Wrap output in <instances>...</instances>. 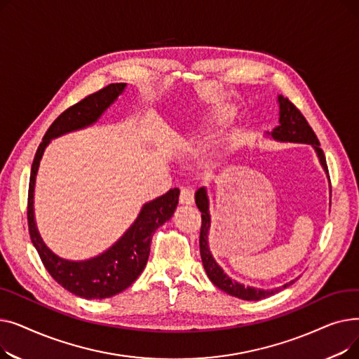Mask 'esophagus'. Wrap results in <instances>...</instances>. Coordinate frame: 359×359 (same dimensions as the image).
Wrapping results in <instances>:
<instances>
[{
  "mask_svg": "<svg viewBox=\"0 0 359 359\" xmlns=\"http://www.w3.org/2000/svg\"><path fill=\"white\" fill-rule=\"evenodd\" d=\"M179 201L183 205H192L194 203V191L191 189V187H182Z\"/></svg>",
  "mask_w": 359,
  "mask_h": 359,
  "instance_id": "34e87169",
  "label": "esophagus"
}]
</instances>
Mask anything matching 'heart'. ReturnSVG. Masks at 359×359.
I'll return each instance as SVG.
<instances>
[{"instance_id":"heart-1","label":"heart","mask_w":359,"mask_h":359,"mask_svg":"<svg viewBox=\"0 0 359 359\" xmlns=\"http://www.w3.org/2000/svg\"><path fill=\"white\" fill-rule=\"evenodd\" d=\"M233 116H234V110H233L231 107L224 106V107L215 109V110L211 113L210 122H211L212 125H224V123H227L229 121H231Z\"/></svg>"}]
</instances>
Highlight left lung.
I'll use <instances>...</instances> for the list:
<instances>
[{"instance_id":"1","label":"left lung","mask_w":359,"mask_h":359,"mask_svg":"<svg viewBox=\"0 0 359 359\" xmlns=\"http://www.w3.org/2000/svg\"><path fill=\"white\" fill-rule=\"evenodd\" d=\"M279 102V125L271 132V137L276 141L282 142H298V144H310L316 149L317 157L320 160V164L323 165L325 172L329 175L326 157L323 149L320 148V142L314 134V130L309 125L307 119L303 116L294 103H291L287 97L278 96ZM195 201L199 211L202 212V224H201V236H199V249H201V257L203 268L206 271V275L212 280V284L227 292L233 297H237L240 299H248V301H259L266 297H271L276 294L278 291L290 287L294 280L288 282V284L282 285L279 288L273 290H260L253 287H244L243 284L233 280L229 275H225L224 271L218 266V263L214 260L210 246H208V234L211 227V215H210V202L208 195H206L205 187L196 191Z\"/></svg>"}]
</instances>
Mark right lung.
I'll list each match as a JSON object with an SVG mask.
<instances>
[{
  "instance_id": "right-lung-1",
  "label": "right lung",
  "mask_w": 359,
  "mask_h": 359,
  "mask_svg": "<svg viewBox=\"0 0 359 359\" xmlns=\"http://www.w3.org/2000/svg\"><path fill=\"white\" fill-rule=\"evenodd\" d=\"M125 87V83L109 84L64 110L46 130L34 154L30 172L27 224L33 246L39 253L43 266L49 275L61 287L87 299L109 298L125 291L128 287L134 284L147 265L154 231L160 225L172 218L179 202L180 192L177 187L170 189L167 194L158 196L154 201L147 202L142 206L135 222L130 225L128 231L110 249L96 257L81 262L61 259L60 256L52 253L42 241L39 231L36 229L33 194L37 168H39L45 148L50 140L56 137L96 123L104 110L118 99Z\"/></svg>"
}]
</instances>
